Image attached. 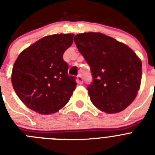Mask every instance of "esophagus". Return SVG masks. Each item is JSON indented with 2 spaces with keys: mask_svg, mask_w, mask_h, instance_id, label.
Listing matches in <instances>:
<instances>
[{
  "mask_svg": "<svg viewBox=\"0 0 155 155\" xmlns=\"http://www.w3.org/2000/svg\"><path fill=\"white\" fill-rule=\"evenodd\" d=\"M77 81H78V83L80 84H83V78L81 77V75H78V78H77Z\"/></svg>",
  "mask_w": 155,
  "mask_h": 155,
  "instance_id": "esophagus-1",
  "label": "esophagus"
}]
</instances>
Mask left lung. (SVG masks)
I'll return each instance as SVG.
<instances>
[{"label":"left lung","instance_id":"1","mask_svg":"<svg viewBox=\"0 0 155 155\" xmlns=\"http://www.w3.org/2000/svg\"><path fill=\"white\" fill-rule=\"evenodd\" d=\"M74 42L91 68L93 82L87 90L93 105L109 114L128 107L140 87V59L128 46L101 32L78 34Z\"/></svg>","mask_w":155,"mask_h":155}]
</instances>
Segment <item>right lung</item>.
<instances>
[{
    "mask_svg": "<svg viewBox=\"0 0 155 155\" xmlns=\"http://www.w3.org/2000/svg\"><path fill=\"white\" fill-rule=\"evenodd\" d=\"M74 34L47 35L23 50L16 59L11 79L21 102L42 115L58 112L76 87L63 55L73 43Z\"/></svg>",
    "mask_w": 155,
    "mask_h": 155,
    "instance_id": "add662e5",
    "label": "right lung"
}]
</instances>
